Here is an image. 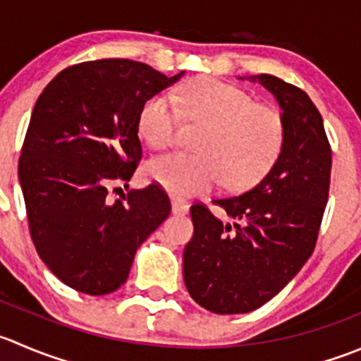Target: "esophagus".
Wrapping results in <instances>:
<instances>
[{"label":"esophagus","mask_w":361,"mask_h":361,"mask_svg":"<svg viewBox=\"0 0 361 361\" xmlns=\"http://www.w3.org/2000/svg\"><path fill=\"white\" fill-rule=\"evenodd\" d=\"M173 213H174V215H187L188 204H187V202L180 201V199H174V201H173Z\"/></svg>","instance_id":"esophagus-1"}]
</instances>
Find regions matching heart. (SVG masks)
<instances>
[{
	"label": "heart",
	"mask_w": 361,
	"mask_h": 361,
	"mask_svg": "<svg viewBox=\"0 0 361 361\" xmlns=\"http://www.w3.org/2000/svg\"><path fill=\"white\" fill-rule=\"evenodd\" d=\"M176 98L187 121L206 125L197 145L201 155L155 157L146 169L149 180L176 195L204 194L222 181L229 190H241L274 166L284 142V121L277 111L254 104L243 90L219 79L194 80ZM177 103L169 93H160L142 107L139 132L153 148L174 141L180 127Z\"/></svg>",
	"instance_id": "obj_1"
}]
</instances>
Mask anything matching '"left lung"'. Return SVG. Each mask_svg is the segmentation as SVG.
<instances>
[{"label":"left lung","instance_id":"obj_1","mask_svg":"<svg viewBox=\"0 0 361 361\" xmlns=\"http://www.w3.org/2000/svg\"><path fill=\"white\" fill-rule=\"evenodd\" d=\"M257 80L282 107L277 160L250 188L213 201L233 224L202 202L190 208L185 286L195 303L215 314L252 312L288 286L316 248L330 194L331 146L317 107L279 77L261 73Z\"/></svg>","mask_w":361,"mask_h":361}]
</instances>
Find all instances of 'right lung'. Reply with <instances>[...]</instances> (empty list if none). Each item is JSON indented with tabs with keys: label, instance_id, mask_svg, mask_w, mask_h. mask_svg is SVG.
I'll use <instances>...</instances> for the list:
<instances>
[{
	"label": "right lung",
	"instance_id": "right-lung-1",
	"mask_svg": "<svg viewBox=\"0 0 361 361\" xmlns=\"http://www.w3.org/2000/svg\"><path fill=\"white\" fill-rule=\"evenodd\" d=\"M180 75L132 59H95L66 66L38 97L19 181L35 248L68 288L92 296L116 291L139 245L169 216L160 185L116 201L109 190L128 187L141 162L145 104Z\"/></svg>",
	"mask_w": 361,
	"mask_h": 361
}]
</instances>
